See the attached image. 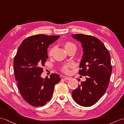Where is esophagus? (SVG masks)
I'll return each mask as SVG.
<instances>
[{"label": "esophagus", "mask_w": 124, "mask_h": 124, "mask_svg": "<svg viewBox=\"0 0 124 124\" xmlns=\"http://www.w3.org/2000/svg\"><path fill=\"white\" fill-rule=\"evenodd\" d=\"M63 78L64 79L67 80H69L71 79V77H66V76H63Z\"/></svg>", "instance_id": "esophagus-1"}]
</instances>
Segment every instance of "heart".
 I'll return each instance as SVG.
<instances>
[{"label":"heart","instance_id":"heart-1","mask_svg":"<svg viewBox=\"0 0 124 124\" xmlns=\"http://www.w3.org/2000/svg\"><path fill=\"white\" fill-rule=\"evenodd\" d=\"M63 46H64V47L66 51H68L69 50H70V49L73 48L74 47H76V45L73 43L72 42H70V41H68V42H66L64 43V44H63ZM53 50V48H52L51 50L50 51V55H51L52 53V52ZM72 66V64H68L67 65H65L63 66L62 67V70L63 72H64L66 73H68L69 72V68L71 67Z\"/></svg>","mask_w":124,"mask_h":124}]
</instances>
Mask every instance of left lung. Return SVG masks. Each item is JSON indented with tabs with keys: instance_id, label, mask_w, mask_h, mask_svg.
Instances as JSON below:
<instances>
[{
	"instance_id": "1",
	"label": "left lung",
	"mask_w": 124,
	"mask_h": 124,
	"mask_svg": "<svg viewBox=\"0 0 124 124\" xmlns=\"http://www.w3.org/2000/svg\"><path fill=\"white\" fill-rule=\"evenodd\" d=\"M72 36L81 43L83 54L79 74L86 77L85 81L73 90L72 97L79 105L90 107L98 101L108 88L112 72L110 55L96 37L82 34Z\"/></svg>"
}]
</instances>
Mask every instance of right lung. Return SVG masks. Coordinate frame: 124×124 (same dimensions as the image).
<instances>
[{
  "label": "right lung",
  "mask_w": 124,
  "mask_h": 124,
  "mask_svg": "<svg viewBox=\"0 0 124 124\" xmlns=\"http://www.w3.org/2000/svg\"><path fill=\"white\" fill-rule=\"evenodd\" d=\"M60 36L37 34L27 37L18 47L14 60V69L17 86L22 96L31 106L45 105L51 100L59 74L52 73L43 79V67L48 58L47 48Z\"/></svg>",
  "instance_id": "add662e5"
}]
</instances>
